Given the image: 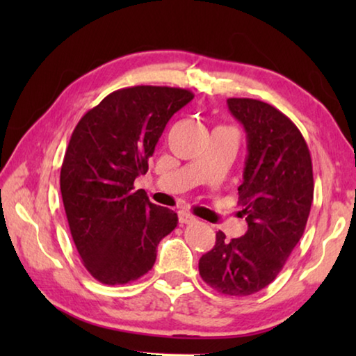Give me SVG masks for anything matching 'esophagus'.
<instances>
[{
    "instance_id": "esophagus-1",
    "label": "esophagus",
    "mask_w": 356,
    "mask_h": 356,
    "mask_svg": "<svg viewBox=\"0 0 356 356\" xmlns=\"http://www.w3.org/2000/svg\"><path fill=\"white\" fill-rule=\"evenodd\" d=\"M179 222H180V225H191V222H196V218L191 213L180 210V212H179Z\"/></svg>"
}]
</instances>
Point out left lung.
I'll list each match as a JSON object with an SVG mask.
<instances>
[{"label":"left lung","mask_w":356,"mask_h":356,"mask_svg":"<svg viewBox=\"0 0 356 356\" xmlns=\"http://www.w3.org/2000/svg\"><path fill=\"white\" fill-rule=\"evenodd\" d=\"M248 143L238 186L248 231L227 240L216 232L200 259V275L216 292L246 297L267 287L284 267L308 222L314 177L303 135L286 114L254 99H227Z\"/></svg>","instance_id":"obj_1"}]
</instances>
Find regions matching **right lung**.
Segmentation results:
<instances>
[{
    "mask_svg": "<svg viewBox=\"0 0 356 356\" xmlns=\"http://www.w3.org/2000/svg\"><path fill=\"white\" fill-rule=\"evenodd\" d=\"M195 97L188 89H118L76 124L65 150L61 195L81 262L102 284H127L154 267L156 245L177 213L134 190L149 170L168 120Z\"/></svg>",
    "mask_w": 356,
    "mask_h": 356,
    "instance_id": "obj_1",
    "label": "right lung"
}]
</instances>
